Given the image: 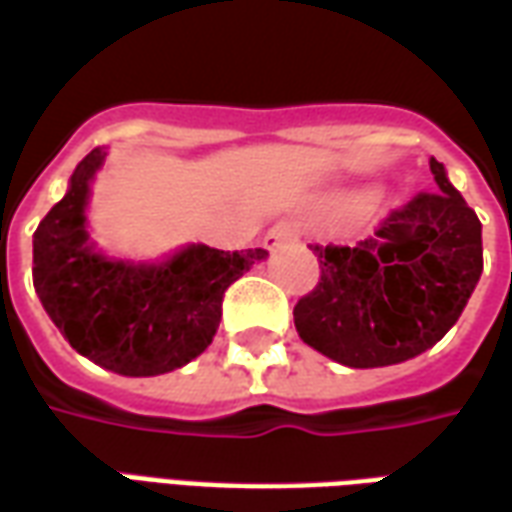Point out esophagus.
<instances>
[{"label": "esophagus", "instance_id": "esophagus-1", "mask_svg": "<svg viewBox=\"0 0 512 512\" xmlns=\"http://www.w3.org/2000/svg\"><path fill=\"white\" fill-rule=\"evenodd\" d=\"M296 235H299L296 222H277L271 230H268L266 238H263V246H266V249H277V246L293 241Z\"/></svg>", "mask_w": 512, "mask_h": 512}]
</instances>
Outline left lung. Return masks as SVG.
<instances>
[{"instance_id": "8db88e82", "label": "left lung", "mask_w": 512, "mask_h": 512, "mask_svg": "<svg viewBox=\"0 0 512 512\" xmlns=\"http://www.w3.org/2000/svg\"><path fill=\"white\" fill-rule=\"evenodd\" d=\"M439 191L386 216L356 246H310L318 285L293 307L296 332L345 367H386L425 354L461 318L483 274V224L430 158Z\"/></svg>"}]
</instances>
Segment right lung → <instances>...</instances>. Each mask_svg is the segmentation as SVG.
I'll use <instances>...</instances> for the list:
<instances>
[{
	"label": "right lung",
	"mask_w": 512,
	"mask_h": 512,
	"mask_svg": "<svg viewBox=\"0 0 512 512\" xmlns=\"http://www.w3.org/2000/svg\"><path fill=\"white\" fill-rule=\"evenodd\" d=\"M104 158L101 147L87 153L73 169L68 194L38 224L32 282L73 351L120 376H161L213 343L224 290L268 252L191 244L161 263L95 252L84 211Z\"/></svg>",
	"instance_id": "1"
}]
</instances>
